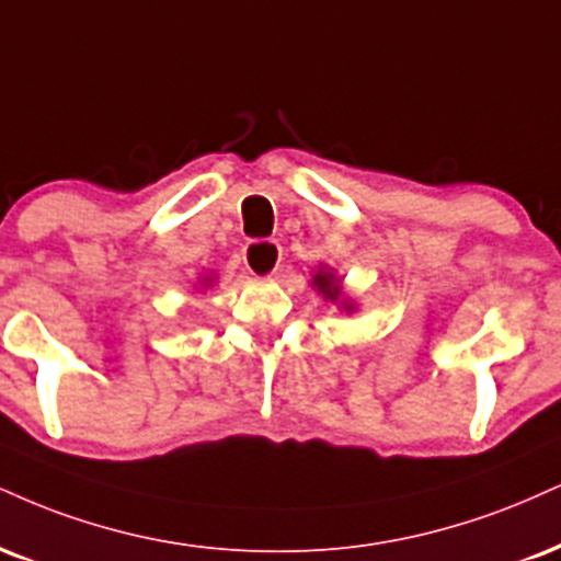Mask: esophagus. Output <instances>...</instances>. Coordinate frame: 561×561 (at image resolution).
Instances as JSON below:
<instances>
[{
    "label": "esophagus",
    "instance_id": "obj_1",
    "mask_svg": "<svg viewBox=\"0 0 561 561\" xmlns=\"http://www.w3.org/2000/svg\"><path fill=\"white\" fill-rule=\"evenodd\" d=\"M242 261L248 272L259 276H274L282 263V245L276 240H251L242 248Z\"/></svg>",
    "mask_w": 561,
    "mask_h": 561
}]
</instances>
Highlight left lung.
I'll list each match as a JSON object with an SVG mask.
<instances>
[{"instance_id":"left-lung-1","label":"left lung","mask_w":561,"mask_h":561,"mask_svg":"<svg viewBox=\"0 0 561 561\" xmlns=\"http://www.w3.org/2000/svg\"><path fill=\"white\" fill-rule=\"evenodd\" d=\"M316 285H319V289L323 295H327V298H336V295H340V289L336 287H332V274H316ZM350 308V306H347Z\"/></svg>"}]
</instances>
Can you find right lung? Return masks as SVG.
Here are the masks:
<instances>
[{
    "instance_id": "right-lung-1",
    "label": "right lung",
    "mask_w": 561,
    "mask_h": 561,
    "mask_svg": "<svg viewBox=\"0 0 561 561\" xmlns=\"http://www.w3.org/2000/svg\"><path fill=\"white\" fill-rule=\"evenodd\" d=\"M206 282H211V279H206Z\"/></svg>"
}]
</instances>
